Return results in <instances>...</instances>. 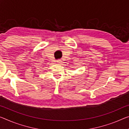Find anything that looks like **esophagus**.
<instances>
[{
	"label": "esophagus",
	"mask_w": 129,
	"mask_h": 129,
	"mask_svg": "<svg viewBox=\"0 0 129 129\" xmlns=\"http://www.w3.org/2000/svg\"><path fill=\"white\" fill-rule=\"evenodd\" d=\"M60 62H61V61L60 60H56V62H58V63H60Z\"/></svg>",
	"instance_id": "1"
}]
</instances>
